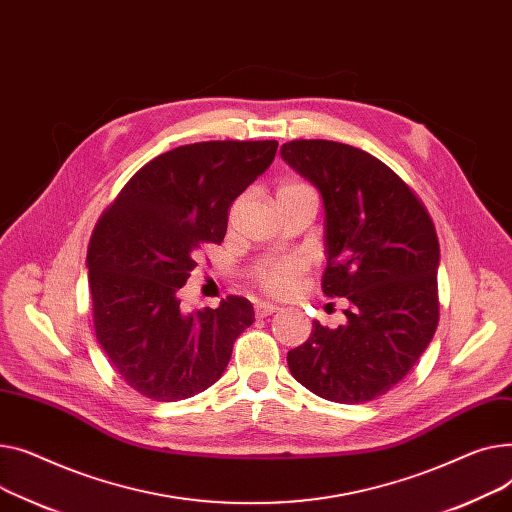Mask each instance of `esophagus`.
<instances>
[{
    "label": "esophagus",
    "mask_w": 512,
    "mask_h": 512,
    "mask_svg": "<svg viewBox=\"0 0 512 512\" xmlns=\"http://www.w3.org/2000/svg\"><path fill=\"white\" fill-rule=\"evenodd\" d=\"M277 310H279V306H275V304H266V302L256 304V316L258 318H266V316H270V314L277 312Z\"/></svg>",
    "instance_id": "1"
}]
</instances>
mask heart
<instances>
[{"label": "heart", "instance_id": "1", "mask_svg": "<svg viewBox=\"0 0 512 512\" xmlns=\"http://www.w3.org/2000/svg\"><path fill=\"white\" fill-rule=\"evenodd\" d=\"M299 184H287L285 188H297ZM306 273V264L293 258V256H285V258H273L266 260L264 264H260L254 273L256 283L270 295L275 297H291L302 287V279Z\"/></svg>", "mask_w": 512, "mask_h": 512}]
</instances>
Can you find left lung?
<instances>
[{
	"label": "left lung",
	"mask_w": 512,
	"mask_h": 512,
	"mask_svg": "<svg viewBox=\"0 0 512 512\" xmlns=\"http://www.w3.org/2000/svg\"><path fill=\"white\" fill-rule=\"evenodd\" d=\"M281 157L320 192L322 291L349 302L345 324L314 320L308 341L287 353L289 372L326 401H374L411 372L436 333L434 223L403 179L362 148L291 140Z\"/></svg>",
	"instance_id": "1"
}]
</instances>
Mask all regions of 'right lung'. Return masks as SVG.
Instances as JSON below:
<instances>
[{"mask_svg":"<svg viewBox=\"0 0 512 512\" xmlns=\"http://www.w3.org/2000/svg\"><path fill=\"white\" fill-rule=\"evenodd\" d=\"M277 140L177 146L146 163L90 237L86 266L97 341L128 386L171 403L215 384L254 322L246 297L182 310L202 244H221L227 210L277 155Z\"/></svg>","mask_w":512,"mask_h":512,"instance_id":"add662e5","label":"right lung"}]
</instances>
